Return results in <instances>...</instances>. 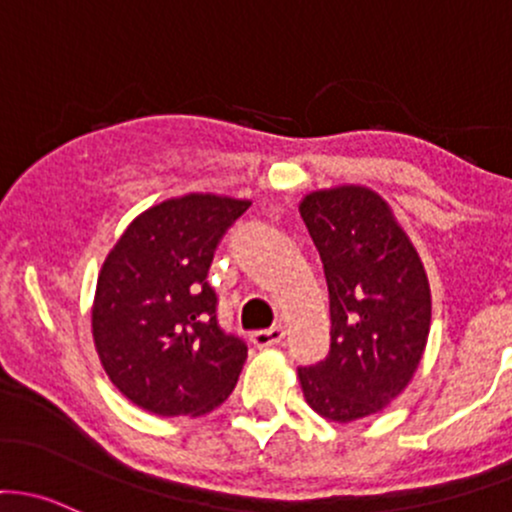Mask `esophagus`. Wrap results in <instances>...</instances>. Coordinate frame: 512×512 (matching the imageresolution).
Returning <instances> with one entry per match:
<instances>
[{
  "instance_id": "1",
  "label": "esophagus",
  "mask_w": 512,
  "mask_h": 512,
  "mask_svg": "<svg viewBox=\"0 0 512 512\" xmlns=\"http://www.w3.org/2000/svg\"><path fill=\"white\" fill-rule=\"evenodd\" d=\"M250 340L257 347H274L284 340V328L282 325H274L269 330H257V333H252Z\"/></svg>"
}]
</instances>
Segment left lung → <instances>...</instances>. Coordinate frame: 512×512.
<instances>
[{"label":"left lung","instance_id":"8db88e82","mask_svg":"<svg viewBox=\"0 0 512 512\" xmlns=\"http://www.w3.org/2000/svg\"><path fill=\"white\" fill-rule=\"evenodd\" d=\"M299 211L330 299V355L299 369L301 391L320 418L347 425L389 408L418 372L432 316L428 272L374 189H316Z\"/></svg>","mask_w":512,"mask_h":512}]
</instances>
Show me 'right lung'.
Masks as SVG:
<instances>
[{
  "instance_id": "obj_1",
  "label": "right lung",
  "mask_w": 512,
  "mask_h": 512,
  "mask_svg": "<svg viewBox=\"0 0 512 512\" xmlns=\"http://www.w3.org/2000/svg\"><path fill=\"white\" fill-rule=\"evenodd\" d=\"M250 199L189 192L138 213L99 269L92 338L111 384L143 411L211 413L238 384L247 347L216 320L213 250Z\"/></svg>"
}]
</instances>
